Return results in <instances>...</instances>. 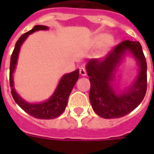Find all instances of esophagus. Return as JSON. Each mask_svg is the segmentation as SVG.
Here are the masks:
<instances>
[{
	"mask_svg": "<svg viewBox=\"0 0 154 154\" xmlns=\"http://www.w3.org/2000/svg\"><path fill=\"white\" fill-rule=\"evenodd\" d=\"M80 74L82 76H86V70L84 67H80Z\"/></svg>",
	"mask_w": 154,
	"mask_h": 154,
	"instance_id": "34e87169",
	"label": "esophagus"
}]
</instances>
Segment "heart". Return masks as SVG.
Returning <instances> with one entry per match:
<instances>
[{"mask_svg": "<svg viewBox=\"0 0 154 154\" xmlns=\"http://www.w3.org/2000/svg\"><path fill=\"white\" fill-rule=\"evenodd\" d=\"M102 44V48L103 51L107 50L110 45H112V38L109 36H105V35H102L99 34L97 35L94 39H93V45H99Z\"/></svg>", "mask_w": 154, "mask_h": 154, "instance_id": "obj_1", "label": "heart"}]
</instances>
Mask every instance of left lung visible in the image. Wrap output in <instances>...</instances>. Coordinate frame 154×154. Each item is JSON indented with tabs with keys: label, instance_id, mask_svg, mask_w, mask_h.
Here are the masks:
<instances>
[{
	"label": "left lung",
	"instance_id": "1",
	"mask_svg": "<svg viewBox=\"0 0 154 154\" xmlns=\"http://www.w3.org/2000/svg\"><path fill=\"white\" fill-rule=\"evenodd\" d=\"M126 50L130 51L138 60L139 74L128 91L116 95L111 82L117 64ZM86 72L91 82L89 98L92 109L103 118L126 116L133 111L145 97L147 86L146 62L139 42L122 41L102 59L90 60L86 65Z\"/></svg>",
	"mask_w": 154,
	"mask_h": 154
}]
</instances>
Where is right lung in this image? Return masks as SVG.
Returning a JSON list of instances; mask_svg holds the SVG:
<instances>
[{
    "instance_id": "right-lung-1",
    "label": "right lung",
    "mask_w": 154,
    "mask_h": 154,
    "mask_svg": "<svg viewBox=\"0 0 154 154\" xmlns=\"http://www.w3.org/2000/svg\"><path fill=\"white\" fill-rule=\"evenodd\" d=\"M48 27L45 26H35L32 30L24 33L20 38L18 39L14 50L11 56L10 61V73H9V81L11 86V93L17 104L24 109L26 113L31 115L35 118L38 119H53L62 114L66 109L68 103V97L72 92V89L75 85L76 81L79 79V70H75L70 74H65L60 80V83L56 88V92L52 95L49 100L45 103H29L24 101L22 98L16 93L14 88V81H13V73L14 71L15 66L17 63L18 55L20 52L21 45L26 39L28 35L32 34L36 31L39 30H47Z\"/></svg>"
}]
</instances>
